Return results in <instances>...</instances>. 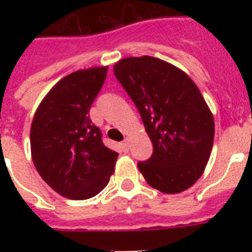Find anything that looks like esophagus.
Returning <instances> with one entry per match:
<instances>
[{
    "instance_id": "esophagus-1",
    "label": "esophagus",
    "mask_w": 252,
    "mask_h": 252,
    "mask_svg": "<svg viewBox=\"0 0 252 252\" xmlns=\"http://www.w3.org/2000/svg\"><path fill=\"white\" fill-rule=\"evenodd\" d=\"M122 149H123V152H128V150H129V144H128V141H124L122 144Z\"/></svg>"
}]
</instances>
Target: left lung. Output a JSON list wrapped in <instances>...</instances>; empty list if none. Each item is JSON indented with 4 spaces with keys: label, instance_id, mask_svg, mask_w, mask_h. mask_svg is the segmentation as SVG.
Wrapping results in <instances>:
<instances>
[{
    "label": "left lung",
    "instance_id": "left-lung-1",
    "mask_svg": "<svg viewBox=\"0 0 252 252\" xmlns=\"http://www.w3.org/2000/svg\"><path fill=\"white\" fill-rule=\"evenodd\" d=\"M114 74L141 115L153 154L138 162L149 186L163 193L186 191L203 175L215 138V120L199 87L166 61L126 57Z\"/></svg>",
    "mask_w": 252,
    "mask_h": 252
}]
</instances>
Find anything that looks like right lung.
Here are the masks:
<instances>
[{"label": "right lung", "mask_w": 252, "mask_h": 252, "mask_svg": "<svg viewBox=\"0 0 252 252\" xmlns=\"http://www.w3.org/2000/svg\"><path fill=\"white\" fill-rule=\"evenodd\" d=\"M108 66L82 69L49 90L33 116L30 142L33 165L64 197L86 200L110 182L119 154L104 146L89 116Z\"/></svg>", "instance_id": "obj_1"}]
</instances>
